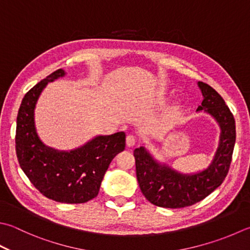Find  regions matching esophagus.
<instances>
[{
  "instance_id": "1",
  "label": "esophagus",
  "mask_w": 250,
  "mask_h": 250,
  "mask_svg": "<svg viewBox=\"0 0 250 250\" xmlns=\"http://www.w3.org/2000/svg\"><path fill=\"white\" fill-rule=\"evenodd\" d=\"M125 143H126V146H128V147H133V146L135 145V138L133 135L129 134L125 139Z\"/></svg>"
}]
</instances>
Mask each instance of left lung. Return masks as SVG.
I'll use <instances>...</instances> for the list:
<instances>
[{
    "label": "left lung",
    "mask_w": 250,
    "mask_h": 250,
    "mask_svg": "<svg viewBox=\"0 0 250 250\" xmlns=\"http://www.w3.org/2000/svg\"><path fill=\"white\" fill-rule=\"evenodd\" d=\"M197 85L204 100L197 112L211 116L220 128L218 147L207 168L183 173L159 161L145 147L134 149L136 178L146 199L163 208H183L194 205L219 188L226 179L235 145V120L219 93L204 82Z\"/></svg>",
    "instance_id": "left-lung-1"
}]
</instances>
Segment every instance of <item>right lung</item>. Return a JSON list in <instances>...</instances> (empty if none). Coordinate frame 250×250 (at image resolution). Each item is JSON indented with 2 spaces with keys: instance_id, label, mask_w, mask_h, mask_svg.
Masks as SVG:
<instances>
[{
  "instance_id": "right-lung-1",
  "label": "right lung",
  "mask_w": 250,
  "mask_h": 250,
  "mask_svg": "<svg viewBox=\"0 0 250 250\" xmlns=\"http://www.w3.org/2000/svg\"><path fill=\"white\" fill-rule=\"evenodd\" d=\"M65 76L62 69L54 71L24 95L17 115L16 154L24 174L42 195L58 203L82 204L97 196L111 160L125 147V133L96 135L69 150L44 144L34 110L47 83Z\"/></svg>"
}]
</instances>
